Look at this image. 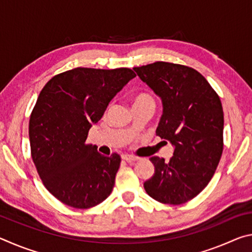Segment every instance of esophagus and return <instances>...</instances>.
Returning a JSON list of instances; mask_svg holds the SVG:
<instances>
[{
    "label": "esophagus",
    "mask_w": 252,
    "mask_h": 252,
    "mask_svg": "<svg viewBox=\"0 0 252 252\" xmlns=\"http://www.w3.org/2000/svg\"><path fill=\"white\" fill-rule=\"evenodd\" d=\"M122 159L127 161V162H133V161H138L139 158L135 157V156H131V155H123Z\"/></svg>",
    "instance_id": "obj_1"
}]
</instances>
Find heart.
Instances as JSON below:
<instances>
[{"mask_svg": "<svg viewBox=\"0 0 252 252\" xmlns=\"http://www.w3.org/2000/svg\"><path fill=\"white\" fill-rule=\"evenodd\" d=\"M148 102H151V103H155V100L151 95L147 94V93H140V94L136 95L133 100L134 104H141V103H148Z\"/></svg>", "mask_w": 252, "mask_h": 252, "instance_id": "obj_1", "label": "heart"}]
</instances>
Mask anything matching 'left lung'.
I'll return each instance as SVG.
<instances>
[{
	"label": "left lung",
	"instance_id": "obj_1",
	"mask_svg": "<svg viewBox=\"0 0 252 252\" xmlns=\"http://www.w3.org/2000/svg\"><path fill=\"white\" fill-rule=\"evenodd\" d=\"M133 70L161 97L163 114L156 133L174 146L169 161L150 158L155 174L144 189L161 203H186L208 186L222 155L220 97L192 67L158 61Z\"/></svg>",
	"mask_w": 252,
	"mask_h": 252
}]
</instances>
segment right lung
<instances>
[{
    "instance_id": "add662e5",
    "label": "right lung",
    "mask_w": 252,
    "mask_h": 252,
    "mask_svg": "<svg viewBox=\"0 0 252 252\" xmlns=\"http://www.w3.org/2000/svg\"><path fill=\"white\" fill-rule=\"evenodd\" d=\"M129 67H75L44 85L29 122L31 156L44 187L66 206L89 209L109 197L121 157L88 144L92 125L133 79Z\"/></svg>"
}]
</instances>
